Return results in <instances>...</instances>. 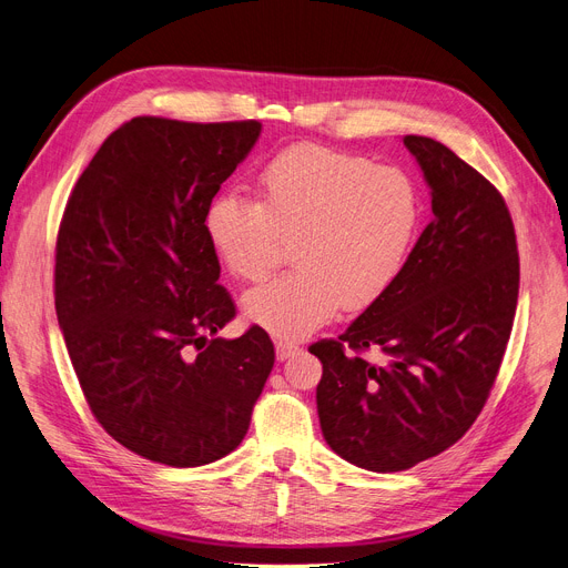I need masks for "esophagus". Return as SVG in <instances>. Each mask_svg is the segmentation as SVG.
<instances>
[{
    "mask_svg": "<svg viewBox=\"0 0 568 568\" xmlns=\"http://www.w3.org/2000/svg\"><path fill=\"white\" fill-rule=\"evenodd\" d=\"M296 352H300V345L292 343V341H278V343H276V359H278V362L290 359V356L296 354Z\"/></svg>",
    "mask_w": 568,
    "mask_h": 568,
    "instance_id": "esophagus-1",
    "label": "esophagus"
}]
</instances>
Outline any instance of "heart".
Wrapping results in <instances>:
<instances>
[{"instance_id":"b5f03b06","label":"heart","mask_w":568,"mask_h":568,"mask_svg":"<svg viewBox=\"0 0 568 568\" xmlns=\"http://www.w3.org/2000/svg\"><path fill=\"white\" fill-rule=\"evenodd\" d=\"M206 206L204 232L227 272L257 281L294 236L292 272L246 292L244 315L281 338H302L343 306L359 311L400 278L424 221L416 179L394 165L320 144H294L257 176Z\"/></svg>"}]
</instances>
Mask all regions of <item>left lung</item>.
<instances>
[{
  "label": "left lung",
  "instance_id": "obj_1",
  "mask_svg": "<svg viewBox=\"0 0 568 568\" xmlns=\"http://www.w3.org/2000/svg\"><path fill=\"white\" fill-rule=\"evenodd\" d=\"M403 144L430 189L433 221L400 278L322 362L317 414L326 444L371 471H403L456 444L484 409L511 336L520 262L499 191L449 146ZM381 352L371 365L362 351Z\"/></svg>",
  "mask_w": 568,
  "mask_h": 568
}]
</instances>
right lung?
<instances>
[{
	"label": "right lung",
	"mask_w": 568,
	"mask_h": 568,
	"mask_svg": "<svg viewBox=\"0 0 568 568\" xmlns=\"http://www.w3.org/2000/svg\"><path fill=\"white\" fill-rule=\"evenodd\" d=\"M260 122L135 116L80 174L54 255V308L97 422L129 452L170 467L242 444L274 368L260 326L219 338L234 304L204 214Z\"/></svg>",
	"instance_id": "add662e5"
}]
</instances>
